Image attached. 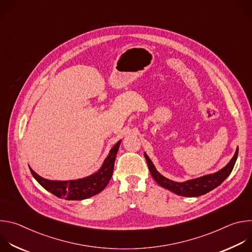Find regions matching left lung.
I'll use <instances>...</instances> for the list:
<instances>
[{"instance_id": "left-lung-1", "label": "left lung", "mask_w": 252, "mask_h": 252, "mask_svg": "<svg viewBox=\"0 0 252 252\" xmlns=\"http://www.w3.org/2000/svg\"><path fill=\"white\" fill-rule=\"evenodd\" d=\"M238 156V148L236 149V152L231 158V160L220 170L218 172H214L212 174H207L201 177H197L194 179H190V181L185 182V183H175L170 181V179L164 177L161 175L157 168L155 167L153 161L150 159L148 155L145 153V158L148 162L149 169L151 171V174L153 175L155 181L162 188L172 191L173 193L177 195L183 196H189V197H194L199 196L202 194H205L209 192L210 190L214 189L220 186L225 178L230 174V172L233 169V166L235 164L236 158Z\"/></svg>"}]
</instances>
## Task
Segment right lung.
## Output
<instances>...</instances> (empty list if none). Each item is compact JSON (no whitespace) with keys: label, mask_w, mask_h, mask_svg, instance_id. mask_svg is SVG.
I'll return each mask as SVG.
<instances>
[{"label":"right lung","mask_w":252,"mask_h":252,"mask_svg":"<svg viewBox=\"0 0 252 252\" xmlns=\"http://www.w3.org/2000/svg\"><path fill=\"white\" fill-rule=\"evenodd\" d=\"M120 145L121 140L113 147L109 156L104 159L101 167L95 173L84 178L76 179V181H49V179H46L35 173L31 167L30 170L35 181L45 189L56 196L68 200L86 199L99 193L111 181Z\"/></svg>","instance_id":"1"}]
</instances>
